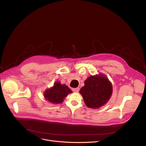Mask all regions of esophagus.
<instances>
[{
	"instance_id": "1",
	"label": "esophagus",
	"mask_w": 146,
	"mask_h": 146,
	"mask_svg": "<svg viewBox=\"0 0 146 146\" xmlns=\"http://www.w3.org/2000/svg\"><path fill=\"white\" fill-rule=\"evenodd\" d=\"M80 90L79 88H73V91L74 92H78Z\"/></svg>"
}]
</instances>
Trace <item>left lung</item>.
Masks as SVG:
<instances>
[{
  "instance_id": "8db88e82",
  "label": "left lung",
  "mask_w": 146,
  "mask_h": 146,
  "mask_svg": "<svg viewBox=\"0 0 146 146\" xmlns=\"http://www.w3.org/2000/svg\"><path fill=\"white\" fill-rule=\"evenodd\" d=\"M112 93L111 82L103 73L88 77L80 90L86 106L91 109H99L106 105Z\"/></svg>"
}]
</instances>
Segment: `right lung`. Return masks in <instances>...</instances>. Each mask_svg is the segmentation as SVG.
Here are the masks:
<instances>
[{
  "label": "right lung",
  "mask_w": 146,
  "mask_h": 146,
  "mask_svg": "<svg viewBox=\"0 0 146 146\" xmlns=\"http://www.w3.org/2000/svg\"><path fill=\"white\" fill-rule=\"evenodd\" d=\"M72 90L65 84H62L60 81H55L54 86L44 92L45 99L53 104H60L64 102L68 94L72 93Z\"/></svg>",
  "instance_id": "right-lung-1"
}]
</instances>
